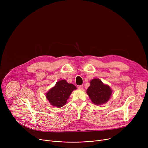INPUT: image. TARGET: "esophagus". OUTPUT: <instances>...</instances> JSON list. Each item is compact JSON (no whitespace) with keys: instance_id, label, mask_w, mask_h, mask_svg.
Segmentation results:
<instances>
[{"instance_id":"esophagus-1","label":"esophagus","mask_w":148,"mask_h":148,"mask_svg":"<svg viewBox=\"0 0 148 148\" xmlns=\"http://www.w3.org/2000/svg\"><path fill=\"white\" fill-rule=\"evenodd\" d=\"M78 88L79 90H82V89H83V85L79 86L78 87Z\"/></svg>"}]
</instances>
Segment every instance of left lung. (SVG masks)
Returning <instances> with one entry per match:
<instances>
[{
  "mask_svg": "<svg viewBox=\"0 0 148 148\" xmlns=\"http://www.w3.org/2000/svg\"><path fill=\"white\" fill-rule=\"evenodd\" d=\"M87 93L94 103L101 105L106 103L109 100L112 90L100 79L95 78L91 81L90 86L88 88Z\"/></svg>",
  "mask_w": 148,
  "mask_h": 148,
  "instance_id": "8db88e82",
  "label": "left lung"
}]
</instances>
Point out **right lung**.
Instances as JSON below:
<instances>
[{
  "mask_svg": "<svg viewBox=\"0 0 148 148\" xmlns=\"http://www.w3.org/2000/svg\"><path fill=\"white\" fill-rule=\"evenodd\" d=\"M76 89V87L73 84H69L66 80H61L48 91L46 98L51 105L60 108L66 104L72 91Z\"/></svg>",
  "mask_w": 148,
  "mask_h": 148,
  "instance_id": "right-lung-1",
  "label": "right lung"
}]
</instances>
